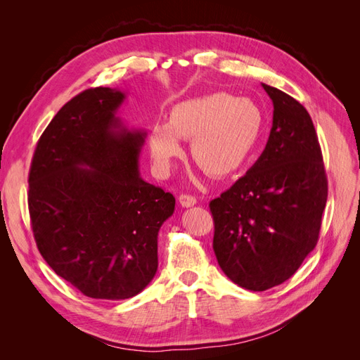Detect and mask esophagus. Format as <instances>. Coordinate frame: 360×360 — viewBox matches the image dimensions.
Instances as JSON below:
<instances>
[{"label":"esophagus","mask_w":360,"mask_h":360,"mask_svg":"<svg viewBox=\"0 0 360 360\" xmlns=\"http://www.w3.org/2000/svg\"><path fill=\"white\" fill-rule=\"evenodd\" d=\"M179 201L181 204V207H193L195 204H197V198L192 197V195H188V193H181Z\"/></svg>","instance_id":"1"}]
</instances>
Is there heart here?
Instances as JSON below:
<instances>
[{
    "label": "heart",
    "mask_w": 360,
    "mask_h": 360,
    "mask_svg": "<svg viewBox=\"0 0 360 360\" xmlns=\"http://www.w3.org/2000/svg\"><path fill=\"white\" fill-rule=\"evenodd\" d=\"M264 112L248 97L212 93L172 106L168 123L148 130L151 160L168 172L181 155L180 139H191V158L214 179L233 176L249 160L264 132Z\"/></svg>",
    "instance_id": "b5f03b06"
}]
</instances>
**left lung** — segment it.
<instances>
[{
    "label": "left lung",
    "instance_id": "obj_1",
    "mask_svg": "<svg viewBox=\"0 0 360 360\" xmlns=\"http://www.w3.org/2000/svg\"><path fill=\"white\" fill-rule=\"evenodd\" d=\"M274 124L263 153L243 177L210 201L213 250L238 287L264 291L290 279L317 245L328 201L312 120L291 96L263 84Z\"/></svg>",
    "mask_w": 360,
    "mask_h": 360
}]
</instances>
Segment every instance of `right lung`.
I'll use <instances>...</instances> for the list:
<instances>
[{
  "mask_svg": "<svg viewBox=\"0 0 360 360\" xmlns=\"http://www.w3.org/2000/svg\"><path fill=\"white\" fill-rule=\"evenodd\" d=\"M124 99L108 86L75 96L41 134L28 177L41 257L93 299H129L150 284L159 230L176 207L172 193L139 176L146 132L115 115Z\"/></svg>",
  "mask_w": 360,
  "mask_h": 360,
  "instance_id": "1",
  "label": "right lung"
}]
</instances>
